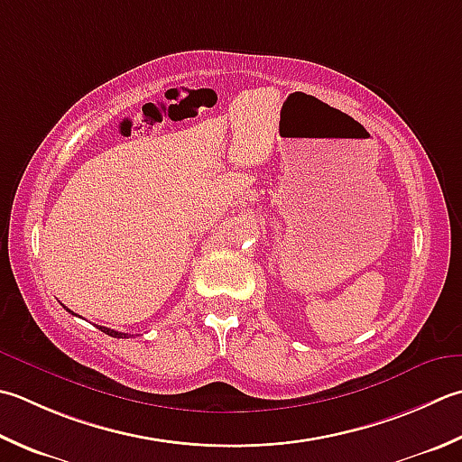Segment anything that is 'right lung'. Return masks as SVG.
Instances as JSON below:
<instances>
[{
    "label": "right lung",
    "instance_id": "obj_1",
    "mask_svg": "<svg viewBox=\"0 0 462 462\" xmlns=\"http://www.w3.org/2000/svg\"><path fill=\"white\" fill-rule=\"evenodd\" d=\"M68 310V309H66ZM68 312H71V310H68ZM74 314V312H71ZM102 328V332H106V334H110V337H114V338H128V334L125 332H116V330H112V328H106V327H99Z\"/></svg>",
    "mask_w": 462,
    "mask_h": 462
}]
</instances>
